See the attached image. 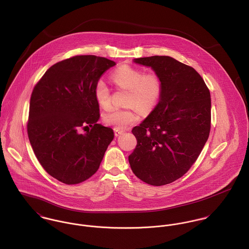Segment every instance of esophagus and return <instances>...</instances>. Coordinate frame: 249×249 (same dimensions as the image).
<instances>
[{
    "instance_id": "esophagus-1",
    "label": "esophagus",
    "mask_w": 249,
    "mask_h": 249,
    "mask_svg": "<svg viewBox=\"0 0 249 249\" xmlns=\"http://www.w3.org/2000/svg\"><path fill=\"white\" fill-rule=\"evenodd\" d=\"M124 132L121 131V130H118V129H114V136L115 137H119L120 135H122Z\"/></svg>"
}]
</instances>
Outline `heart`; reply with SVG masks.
Here are the masks:
<instances>
[{"label": "heart", "mask_w": 249, "mask_h": 249, "mask_svg": "<svg viewBox=\"0 0 249 249\" xmlns=\"http://www.w3.org/2000/svg\"><path fill=\"white\" fill-rule=\"evenodd\" d=\"M111 79L118 87L129 90L127 105L137 107L142 111H151L158 103L161 94V81L155 72L145 73L142 70L130 66H121L111 73ZM94 96L102 108L111 104L110 89L102 79L94 86ZM138 114L130 109L113 108L104 112L106 124L123 129L137 121Z\"/></svg>", "instance_id": "b5f03b06"}]
</instances>
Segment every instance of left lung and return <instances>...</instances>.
<instances>
[{"instance_id": "obj_1", "label": "left lung", "mask_w": 249, "mask_h": 249, "mask_svg": "<svg viewBox=\"0 0 249 249\" xmlns=\"http://www.w3.org/2000/svg\"><path fill=\"white\" fill-rule=\"evenodd\" d=\"M134 62L159 75L161 94L155 109L132 130L138 144L129 163L142 181L161 186L181 178L205 145L210 133V91L192 67L173 57Z\"/></svg>"}]
</instances>
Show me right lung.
<instances>
[{
	"label": "right lung",
	"mask_w": 249,
	"mask_h": 249,
	"mask_svg": "<svg viewBox=\"0 0 249 249\" xmlns=\"http://www.w3.org/2000/svg\"><path fill=\"white\" fill-rule=\"evenodd\" d=\"M115 62L79 55L56 63L34 87L28 135L43 168L66 184H77L99 168L113 139L111 128L98 124L94 86ZM92 130L85 134L80 129Z\"/></svg>",
	"instance_id": "add662e5"
}]
</instances>
